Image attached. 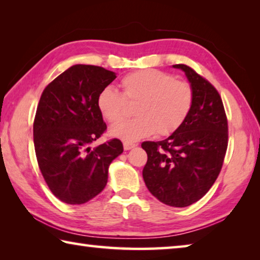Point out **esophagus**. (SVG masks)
Instances as JSON below:
<instances>
[{
  "label": "esophagus",
  "mask_w": 260,
  "mask_h": 260,
  "mask_svg": "<svg viewBox=\"0 0 260 260\" xmlns=\"http://www.w3.org/2000/svg\"><path fill=\"white\" fill-rule=\"evenodd\" d=\"M135 147V144L133 143H124V149L125 150H131V149H133Z\"/></svg>",
  "instance_id": "1"
}]
</instances>
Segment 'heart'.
<instances>
[{
	"label": "heart",
	"mask_w": 260,
	"mask_h": 260,
	"mask_svg": "<svg viewBox=\"0 0 260 260\" xmlns=\"http://www.w3.org/2000/svg\"><path fill=\"white\" fill-rule=\"evenodd\" d=\"M122 94L105 87L96 98V107L105 120L121 119L126 102H138L135 119L111 126L109 133L126 143H134L156 132L167 136L174 133L188 117L193 102L191 86L175 80L173 76L157 70H140L127 74L120 81Z\"/></svg>",
	"instance_id": "obj_1"
}]
</instances>
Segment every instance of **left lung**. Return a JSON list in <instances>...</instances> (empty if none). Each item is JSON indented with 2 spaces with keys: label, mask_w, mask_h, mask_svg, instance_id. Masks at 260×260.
Segmentation results:
<instances>
[{
  "label": "left lung",
  "mask_w": 260,
  "mask_h": 260,
  "mask_svg": "<svg viewBox=\"0 0 260 260\" xmlns=\"http://www.w3.org/2000/svg\"><path fill=\"white\" fill-rule=\"evenodd\" d=\"M173 68L183 71L190 83L192 107L169 138L142 143L148 155L142 175L161 203L184 208L201 200L217 180L227 150L228 126L217 89L187 65Z\"/></svg>",
  "instance_id": "obj_1"
}]
</instances>
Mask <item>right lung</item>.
Instances as JSON below:
<instances>
[{"label":"right lung","instance_id":"1","mask_svg":"<svg viewBox=\"0 0 260 260\" xmlns=\"http://www.w3.org/2000/svg\"><path fill=\"white\" fill-rule=\"evenodd\" d=\"M116 73L77 64L59 74L41 95L33 125L38 164L51 192L67 204H83L103 190L109 166L122 153L113 139L91 148L107 129L96 98Z\"/></svg>","mask_w":260,"mask_h":260}]
</instances>
